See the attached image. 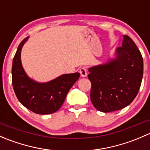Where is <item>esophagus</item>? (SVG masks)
<instances>
[{
    "label": "esophagus",
    "instance_id": "obj_1",
    "mask_svg": "<svg viewBox=\"0 0 150 150\" xmlns=\"http://www.w3.org/2000/svg\"><path fill=\"white\" fill-rule=\"evenodd\" d=\"M79 72L81 73V76L83 77V78H85V77L87 76V69H86V67H81L80 69Z\"/></svg>",
    "mask_w": 150,
    "mask_h": 150
}]
</instances>
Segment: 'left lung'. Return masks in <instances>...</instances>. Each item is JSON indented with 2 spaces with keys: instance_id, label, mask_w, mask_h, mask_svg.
I'll return each mask as SVG.
<instances>
[{
  "instance_id": "8db88e82",
  "label": "left lung",
  "mask_w": 150,
  "mask_h": 150,
  "mask_svg": "<svg viewBox=\"0 0 150 150\" xmlns=\"http://www.w3.org/2000/svg\"><path fill=\"white\" fill-rule=\"evenodd\" d=\"M115 53V59L88 69L91 101L103 112L129 105L138 93L143 77V58L131 38L124 35L122 46Z\"/></svg>"
}]
</instances>
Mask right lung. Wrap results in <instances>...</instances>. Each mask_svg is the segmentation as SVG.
I'll return each mask as SVG.
<instances>
[{
	"label": "right lung",
	"instance_id": "add662e5",
	"mask_svg": "<svg viewBox=\"0 0 150 150\" xmlns=\"http://www.w3.org/2000/svg\"><path fill=\"white\" fill-rule=\"evenodd\" d=\"M28 38H25L21 42L13 57L11 69L13 90L19 102L28 110L39 115L52 114L62 107L80 73L64 74L43 83L29 78L21 62L22 48Z\"/></svg>",
	"mask_w": 150,
	"mask_h": 150
}]
</instances>
